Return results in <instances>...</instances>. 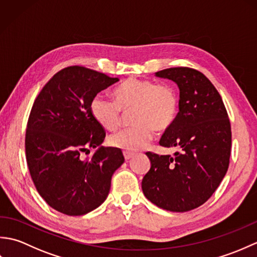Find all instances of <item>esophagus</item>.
I'll return each mask as SVG.
<instances>
[{"label": "esophagus", "instance_id": "34e87169", "mask_svg": "<svg viewBox=\"0 0 257 257\" xmlns=\"http://www.w3.org/2000/svg\"><path fill=\"white\" fill-rule=\"evenodd\" d=\"M135 156V154H133V152H129V151H123V157L125 160H129L132 159V158Z\"/></svg>", "mask_w": 257, "mask_h": 257}]
</instances>
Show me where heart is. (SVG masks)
<instances>
[{
  "instance_id": "heart-1",
  "label": "heart",
  "mask_w": 257,
  "mask_h": 257,
  "mask_svg": "<svg viewBox=\"0 0 257 257\" xmlns=\"http://www.w3.org/2000/svg\"><path fill=\"white\" fill-rule=\"evenodd\" d=\"M114 99L97 95L90 102L96 121L107 130L118 129L122 112L130 113L132 127L113 134L109 143L124 151L145 148L157 133H165L176 121L179 95L173 86L146 78L132 77L114 90Z\"/></svg>"
}]
</instances>
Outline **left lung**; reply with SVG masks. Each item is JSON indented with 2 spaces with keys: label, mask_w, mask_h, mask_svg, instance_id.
Masks as SVG:
<instances>
[{
  "label": "left lung",
  "mask_w": 257,
  "mask_h": 257,
  "mask_svg": "<svg viewBox=\"0 0 257 257\" xmlns=\"http://www.w3.org/2000/svg\"><path fill=\"white\" fill-rule=\"evenodd\" d=\"M156 75L179 86L178 117L159 143L179 151L174 157L146 152L151 168L141 187L146 198L161 209L187 212L205 203L225 176L232 145L230 119L219 91L199 70L172 67Z\"/></svg>",
  "instance_id": "left-lung-1"
}]
</instances>
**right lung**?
<instances>
[{"label": "right lung", "mask_w": 257, "mask_h": 257, "mask_svg": "<svg viewBox=\"0 0 257 257\" xmlns=\"http://www.w3.org/2000/svg\"><path fill=\"white\" fill-rule=\"evenodd\" d=\"M83 66L63 68L48 80L27 120L25 154L30 174L46 203L66 215H83L99 206L110 190L113 172L124 158L118 148L100 147L106 132L90 102L116 84Z\"/></svg>", "instance_id": "obj_1"}]
</instances>
